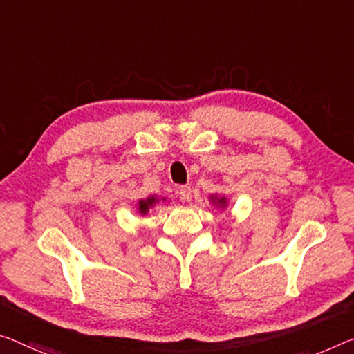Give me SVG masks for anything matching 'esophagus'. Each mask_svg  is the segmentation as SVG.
Listing matches in <instances>:
<instances>
[{
    "instance_id": "obj_1",
    "label": "esophagus",
    "mask_w": 354,
    "mask_h": 354,
    "mask_svg": "<svg viewBox=\"0 0 354 354\" xmlns=\"http://www.w3.org/2000/svg\"><path fill=\"white\" fill-rule=\"evenodd\" d=\"M177 193H178V196H180V199H183V201H192V188L188 187V185H182V187H178V189H177Z\"/></svg>"
}]
</instances>
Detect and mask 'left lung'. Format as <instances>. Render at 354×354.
Listing matches in <instances>:
<instances>
[{"label":"left lung","instance_id":"1","mask_svg":"<svg viewBox=\"0 0 354 354\" xmlns=\"http://www.w3.org/2000/svg\"><path fill=\"white\" fill-rule=\"evenodd\" d=\"M214 201H216V203H218L220 205H223V207H225V204H226V199H225V198H221V199L214 198Z\"/></svg>","mask_w":354,"mask_h":354}]
</instances>
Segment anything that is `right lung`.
<instances>
[{
	"mask_svg": "<svg viewBox=\"0 0 354 354\" xmlns=\"http://www.w3.org/2000/svg\"><path fill=\"white\" fill-rule=\"evenodd\" d=\"M156 201H158V199H155L153 198V196H151V198H149V199H140L139 201V212H140V214H147V212H149V209L151 207V205H153L155 203H156Z\"/></svg>",
	"mask_w": 354,
	"mask_h": 354,
	"instance_id": "obj_1",
	"label": "right lung"
}]
</instances>
